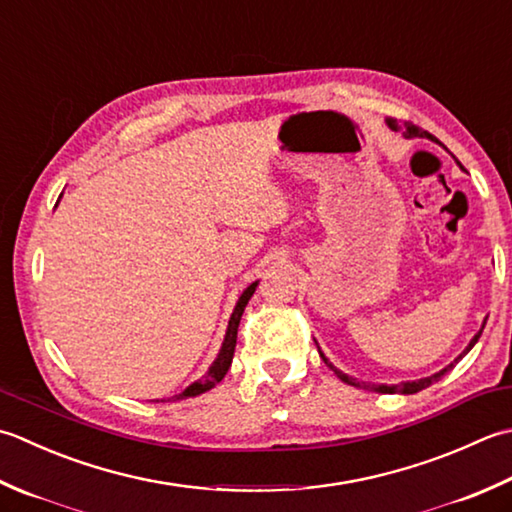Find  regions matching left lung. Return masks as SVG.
<instances>
[{"label": "left lung", "instance_id": "left-lung-1", "mask_svg": "<svg viewBox=\"0 0 512 512\" xmlns=\"http://www.w3.org/2000/svg\"><path fill=\"white\" fill-rule=\"evenodd\" d=\"M388 126L390 128H393V130H402V128H399L397 126V122H395V119H388ZM404 135L406 137H428V139H433V142H437V139L433 137V135H428L426 133V130H419L417 126H413V124H404ZM459 164V162H457ZM459 168H464L462 164H459ZM486 326V324H484ZM484 326H482V330H484ZM482 330H479V333L473 337V339H470V344L466 346V350H464V355L468 353V350L470 348H473L475 344H477V339L479 337H482ZM319 348V346H317ZM319 355H322V359H324V362L330 366V368H333L335 370V375L339 377V379H342V382H346V384H350V386H359V388H364V390H373V393H402V395H413V393H419V390H422V388H428L430 384H435V382H439V379H442L446 373H448V370L450 368H453L457 362H459V359H462L464 355H459L457 359H455V362L453 364H448L444 370H439V373H435V375H430V377H424V379H417V382H404V384H395V386H386V384H368V382H362V384H359L357 382V379H353V377H348L346 373H342V370H337L333 364H330L328 362V359L324 357V353H319Z\"/></svg>", "mask_w": 512, "mask_h": 512}]
</instances>
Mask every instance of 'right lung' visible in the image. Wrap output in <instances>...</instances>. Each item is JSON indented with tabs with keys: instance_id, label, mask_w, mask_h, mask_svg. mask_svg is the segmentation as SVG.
<instances>
[{
	"instance_id": "right-lung-1",
	"label": "right lung",
	"mask_w": 512,
	"mask_h": 512,
	"mask_svg": "<svg viewBox=\"0 0 512 512\" xmlns=\"http://www.w3.org/2000/svg\"><path fill=\"white\" fill-rule=\"evenodd\" d=\"M255 288H257V282L250 284V286L244 290V293H242V297L237 299V306H235V310H233V315H230V322H228V328H226L224 344H222V348H219V355H217V359L213 362V366L208 368V373H206L202 379H197V382L190 384L186 390H182V393H179V395H173V397H168V399H162V402H177V399L197 397V395L206 393V390H210V388H213V386H217L219 382H222L224 375L228 373L230 364H233L235 344H237V328H239V319H242V315H244V308H246V304H248V299L253 297ZM157 402H159V399H157Z\"/></svg>"
}]
</instances>
